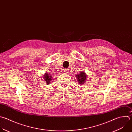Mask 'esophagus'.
Returning a JSON list of instances; mask_svg holds the SVG:
<instances>
[{"label": "esophagus", "mask_w": 132, "mask_h": 132, "mask_svg": "<svg viewBox=\"0 0 132 132\" xmlns=\"http://www.w3.org/2000/svg\"><path fill=\"white\" fill-rule=\"evenodd\" d=\"M64 71H65L66 73H67V72H68V71H69V69H64Z\"/></svg>", "instance_id": "1"}]
</instances>
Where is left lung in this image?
Masks as SVG:
<instances>
[{
	"instance_id": "1",
	"label": "left lung",
	"mask_w": 132,
	"mask_h": 132,
	"mask_svg": "<svg viewBox=\"0 0 132 132\" xmlns=\"http://www.w3.org/2000/svg\"><path fill=\"white\" fill-rule=\"evenodd\" d=\"M78 81L80 84H83L86 79V76L84 72H81L77 76Z\"/></svg>"
}]
</instances>
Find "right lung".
I'll list each match as a JSON object with an SVG mask.
<instances>
[{
    "label": "right lung",
    "mask_w": 132,
    "mask_h": 132,
    "mask_svg": "<svg viewBox=\"0 0 132 132\" xmlns=\"http://www.w3.org/2000/svg\"><path fill=\"white\" fill-rule=\"evenodd\" d=\"M49 75H51V76H49ZM52 75H48V73H46V75H45V77H43V78H44V79H45V80H46V82H47L46 83H47V84H49V82L51 81V77H52ZM50 76L51 77H50Z\"/></svg>",
    "instance_id": "right-lung-1"
}]
</instances>
